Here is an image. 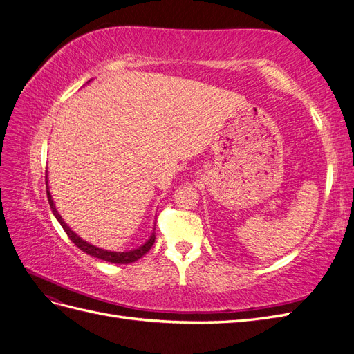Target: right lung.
<instances>
[{"label": "right lung", "instance_id": "1", "mask_svg": "<svg viewBox=\"0 0 354 354\" xmlns=\"http://www.w3.org/2000/svg\"><path fill=\"white\" fill-rule=\"evenodd\" d=\"M47 198H48V203H50L53 214H55V217H56L57 221L60 223V226L63 227V230L66 232L69 239H71L75 245H77L81 251L87 252V254L91 255V257H95V259H100V260L109 261V263H115V264H128V263H134V261H137L138 259H142V257H143L149 250L152 248V245H153V242H155V232L152 233V236L149 238V241H147L145 245L138 246L137 250H131V251H128V252H113V251H106V250L97 248V246H94V245H91V243H88V242L82 241L77 233L72 232V230L68 227V224H66L65 221H63V218L60 217V214L57 212V209H56V207H55V202H53L51 195H50L48 190H47Z\"/></svg>", "mask_w": 354, "mask_h": 354}]
</instances>
